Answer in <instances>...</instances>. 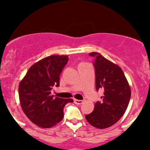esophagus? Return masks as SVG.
Instances as JSON below:
<instances>
[{
  "instance_id": "esophagus-1",
  "label": "esophagus",
  "mask_w": 150,
  "mask_h": 150,
  "mask_svg": "<svg viewBox=\"0 0 150 150\" xmlns=\"http://www.w3.org/2000/svg\"><path fill=\"white\" fill-rule=\"evenodd\" d=\"M74 102H75L76 104H83V101L82 100H78V99H74Z\"/></svg>"
}]
</instances>
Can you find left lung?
<instances>
[{
  "label": "left lung",
  "instance_id": "left-lung-1",
  "mask_svg": "<svg viewBox=\"0 0 150 150\" xmlns=\"http://www.w3.org/2000/svg\"><path fill=\"white\" fill-rule=\"evenodd\" d=\"M89 55L95 57L96 89L104 90V95L102 102L95 104L93 111L86 115V119L92 126L104 129L116 123L124 115L131 99V88L117 64L98 52Z\"/></svg>",
  "mask_w": 150,
  "mask_h": 150
}]
</instances>
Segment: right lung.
I'll return each mask as SVG.
<instances>
[{
	"label": "right lung",
	"mask_w": 150,
	"mask_h": 150,
	"mask_svg": "<svg viewBox=\"0 0 150 150\" xmlns=\"http://www.w3.org/2000/svg\"><path fill=\"white\" fill-rule=\"evenodd\" d=\"M68 56L51 55L32 65L19 85V97L24 113L33 123L43 128L54 126L64 117V107L72 99L51 95L54 86H59V75Z\"/></svg>",
	"instance_id": "add662e5"
}]
</instances>
